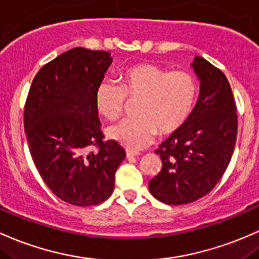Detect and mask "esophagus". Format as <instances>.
Returning <instances> with one entry per match:
<instances>
[{
	"label": "esophagus",
	"mask_w": 259,
	"mask_h": 259,
	"mask_svg": "<svg viewBox=\"0 0 259 259\" xmlns=\"http://www.w3.org/2000/svg\"><path fill=\"white\" fill-rule=\"evenodd\" d=\"M139 153L138 152H133V151H126V158L127 160H134L135 157H138Z\"/></svg>",
	"instance_id": "1"
}]
</instances>
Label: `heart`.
Instances as JSON below:
<instances>
[{"label": "heart", "instance_id": "1", "mask_svg": "<svg viewBox=\"0 0 259 259\" xmlns=\"http://www.w3.org/2000/svg\"><path fill=\"white\" fill-rule=\"evenodd\" d=\"M121 86L103 79L96 90L99 114L115 119L124 110L126 98L136 99L134 118L107 127L106 134L130 151L147 146L157 134L169 135L188 120L198 95V83L186 70L169 71L155 64L127 67L120 76Z\"/></svg>", "mask_w": 259, "mask_h": 259}]
</instances>
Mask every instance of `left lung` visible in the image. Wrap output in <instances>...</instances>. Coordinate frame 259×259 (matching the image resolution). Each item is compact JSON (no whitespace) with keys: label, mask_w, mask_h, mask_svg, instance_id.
Instances as JSON below:
<instances>
[{"label":"left lung","mask_w":259,"mask_h":259,"mask_svg":"<svg viewBox=\"0 0 259 259\" xmlns=\"http://www.w3.org/2000/svg\"><path fill=\"white\" fill-rule=\"evenodd\" d=\"M190 66L200 82L198 101L183 126L156 150L162 169L149 182L153 197L169 205L193 203L217 186L237 136L236 104L226 76L201 56Z\"/></svg>","instance_id":"8db88e82"}]
</instances>
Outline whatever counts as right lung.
<instances>
[{
  "instance_id": "obj_1",
  "label": "right lung",
  "mask_w": 259,
  "mask_h": 259,
  "mask_svg": "<svg viewBox=\"0 0 259 259\" xmlns=\"http://www.w3.org/2000/svg\"><path fill=\"white\" fill-rule=\"evenodd\" d=\"M113 58L75 48L48 62L34 77L24 108L30 155L51 192L66 203H103L114 189L115 171L126 156L115 141H103L96 90ZM90 146L98 153H84Z\"/></svg>"
}]
</instances>
